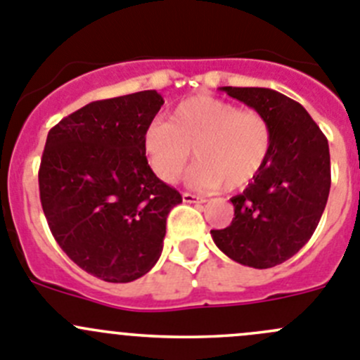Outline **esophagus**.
I'll list each match as a JSON object with an SVG mask.
<instances>
[{"instance_id": "34e87169", "label": "esophagus", "mask_w": 360, "mask_h": 360, "mask_svg": "<svg viewBox=\"0 0 360 360\" xmlns=\"http://www.w3.org/2000/svg\"><path fill=\"white\" fill-rule=\"evenodd\" d=\"M183 200L188 204H193V202H206V199L200 195H195V193H188V191H184L183 193Z\"/></svg>"}]
</instances>
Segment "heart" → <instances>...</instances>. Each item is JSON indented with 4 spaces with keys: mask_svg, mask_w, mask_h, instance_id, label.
I'll return each instance as SVG.
<instances>
[{
    "mask_svg": "<svg viewBox=\"0 0 360 360\" xmlns=\"http://www.w3.org/2000/svg\"><path fill=\"white\" fill-rule=\"evenodd\" d=\"M271 142L274 133L263 113L211 96L183 101L169 122L154 120L143 133L147 161L161 181L174 183L193 149L199 161L188 183L210 191L247 186L263 169Z\"/></svg>",
    "mask_w": 360,
    "mask_h": 360,
    "instance_id": "heart-1",
    "label": "heart"
}]
</instances>
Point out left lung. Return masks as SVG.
Listing matches in <instances>:
<instances>
[{
    "instance_id": "obj_1",
    "label": "left lung",
    "mask_w": 360,
    "mask_h": 360,
    "mask_svg": "<svg viewBox=\"0 0 360 360\" xmlns=\"http://www.w3.org/2000/svg\"><path fill=\"white\" fill-rule=\"evenodd\" d=\"M220 90L263 113L274 142L261 172L231 199V226L211 236L236 263L271 268L293 257L316 231L330 191L328 142L304 106L284 94L259 86Z\"/></svg>"
}]
</instances>
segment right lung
<instances>
[{"mask_svg": "<svg viewBox=\"0 0 360 360\" xmlns=\"http://www.w3.org/2000/svg\"><path fill=\"white\" fill-rule=\"evenodd\" d=\"M163 103L156 90L94 101L48 133L39 169L44 214L60 248L101 281L146 275L161 256L170 210L183 202L143 150Z\"/></svg>", "mask_w": 360, "mask_h": 360, "instance_id": "right-lung-1", "label": "right lung"}]
</instances>
